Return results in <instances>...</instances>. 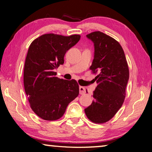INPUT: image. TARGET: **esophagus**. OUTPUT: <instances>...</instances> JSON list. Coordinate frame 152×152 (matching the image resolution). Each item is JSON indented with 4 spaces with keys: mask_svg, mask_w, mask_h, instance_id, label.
<instances>
[{
    "mask_svg": "<svg viewBox=\"0 0 152 152\" xmlns=\"http://www.w3.org/2000/svg\"><path fill=\"white\" fill-rule=\"evenodd\" d=\"M79 92L80 94H84L86 93V88L83 86H80L79 87Z\"/></svg>",
    "mask_w": 152,
    "mask_h": 152,
    "instance_id": "1",
    "label": "esophagus"
}]
</instances>
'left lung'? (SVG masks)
Masks as SVG:
<instances>
[{"label": "left lung", "mask_w": 152, "mask_h": 152, "mask_svg": "<svg viewBox=\"0 0 152 152\" xmlns=\"http://www.w3.org/2000/svg\"><path fill=\"white\" fill-rule=\"evenodd\" d=\"M94 43V59L90 69L98 73L94 101L84 109L92 122L103 123L115 116L121 107L129 77L125 53L117 41L101 31L86 35Z\"/></svg>", "instance_id": "left-lung-1"}]
</instances>
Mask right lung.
Here are the masks:
<instances>
[{
	"label": "right lung",
	"mask_w": 152,
	"mask_h": 152,
	"mask_svg": "<svg viewBox=\"0 0 152 152\" xmlns=\"http://www.w3.org/2000/svg\"><path fill=\"white\" fill-rule=\"evenodd\" d=\"M80 39L79 35L49 33L31 43L25 62L24 87L31 108L43 119H59L68 104L78 96L77 82L58 78L55 70L64 64L66 51Z\"/></svg>",
	"instance_id": "obj_1"
}]
</instances>
